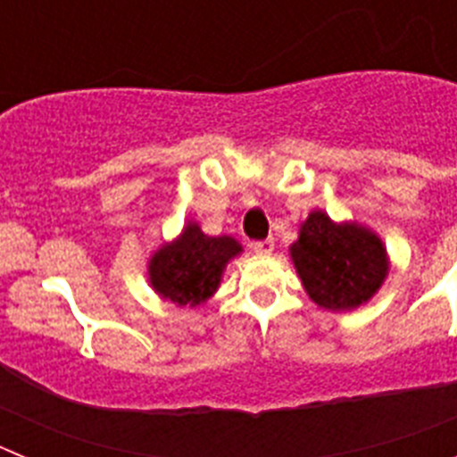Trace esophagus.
I'll use <instances>...</instances> for the list:
<instances>
[{"mask_svg":"<svg viewBox=\"0 0 457 457\" xmlns=\"http://www.w3.org/2000/svg\"><path fill=\"white\" fill-rule=\"evenodd\" d=\"M252 249L256 253H261V256H268V253L274 252V240L272 237H268V240H258V242H253Z\"/></svg>","mask_w":457,"mask_h":457,"instance_id":"obj_1","label":"esophagus"}]
</instances>
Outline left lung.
<instances>
[{
	"instance_id": "8db88e82",
	"label": "left lung",
	"mask_w": 457,
	"mask_h": 457,
	"mask_svg": "<svg viewBox=\"0 0 457 457\" xmlns=\"http://www.w3.org/2000/svg\"><path fill=\"white\" fill-rule=\"evenodd\" d=\"M288 252L309 300L334 313L364 306L389 277V253L370 226L334 221L318 208L302 221Z\"/></svg>"
}]
</instances>
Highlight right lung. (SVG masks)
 <instances>
[{"mask_svg":"<svg viewBox=\"0 0 457 457\" xmlns=\"http://www.w3.org/2000/svg\"><path fill=\"white\" fill-rule=\"evenodd\" d=\"M245 252L231 236H205L187 220L173 240H164L146 261L148 284L160 300L176 306H201L217 293L226 265Z\"/></svg>","mask_w":457,"mask_h":457,"instance_id":"right-lung-1","label":"right lung"}]
</instances>
